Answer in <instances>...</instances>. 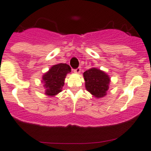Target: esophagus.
Segmentation results:
<instances>
[{"mask_svg":"<svg viewBox=\"0 0 151 151\" xmlns=\"http://www.w3.org/2000/svg\"><path fill=\"white\" fill-rule=\"evenodd\" d=\"M74 72L75 73V74H80L81 73V68H77V69H75V70H74Z\"/></svg>","mask_w":151,"mask_h":151,"instance_id":"1","label":"esophagus"}]
</instances>
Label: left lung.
I'll list each match as a JSON object with an SVG mask.
<instances>
[{"label": "left lung", "instance_id": "left-lung-1", "mask_svg": "<svg viewBox=\"0 0 151 151\" xmlns=\"http://www.w3.org/2000/svg\"><path fill=\"white\" fill-rule=\"evenodd\" d=\"M86 90L96 98H103L109 88L110 77L99 68H92L83 74Z\"/></svg>", "mask_w": 151, "mask_h": 151}]
</instances>
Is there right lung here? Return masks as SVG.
Returning <instances> with one entry per match:
<instances>
[{
  "label": "right lung",
  "instance_id": "1",
  "mask_svg": "<svg viewBox=\"0 0 151 151\" xmlns=\"http://www.w3.org/2000/svg\"><path fill=\"white\" fill-rule=\"evenodd\" d=\"M70 70L71 68L69 65L63 63L51 67L50 69L42 75V83L45 89V94L53 97L62 91L65 77L71 71Z\"/></svg>",
  "mask_w": 151,
  "mask_h": 151
}]
</instances>
